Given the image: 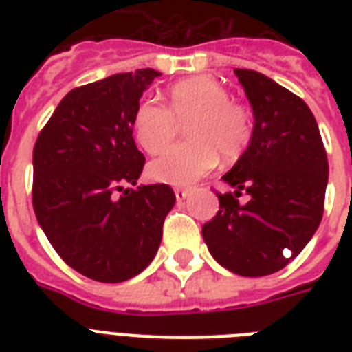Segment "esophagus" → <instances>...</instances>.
<instances>
[{
  "label": "esophagus",
  "mask_w": 352,
  "mask_h": 352,
  "mask_svg": "<svg viewBox=\"0 0 352 352\" xmlns=\"http://www.w3.org/2000/svg\"><path fill=\"white\" fill-rule=\"evenodd\" d=\"M173 192H175V197H177V201H179V203H181V201H184V199L190 195V190H184V188H175Z\"/></svg>",
  "instance_id": "obj_1"
}]
</instances>
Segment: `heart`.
<instances>
[{
  "instance_id": "obj_1",
  "label": "heart",
  "mask_w": 352,
  "mask_h": 352,
  "mask_svg": "<svg viewBox=\"0 0 352 352\" xmlns=\"http://www.w3.org/2000/svg\"><path fill=\"white\" fill-rule=\"evenodd\" d=\"M179 122L190 140L171 146L148 168L157 182L188 186L206 175L217 155L241 159L254 138L250 109L230 98L223 84L206 74L181 80L168 89V106L144 98L133 113V133L148 153H160L175 138Z\"/></svg>"
}]
</instances>
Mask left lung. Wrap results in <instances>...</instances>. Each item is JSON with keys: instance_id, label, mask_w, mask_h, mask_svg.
<instances>
[{"instance_id": "1", "label": "left lung", "mask_w": 352, "mask_h": 352, "mask_svg": "<svg viewBox=\"0 0 352 352\" xmlns=\"http://www.w3.org/2000/svg\"><path fill=\"white\" fill-rule=\"evenodd\" d=\"M254 109V138L223 181L219 212L203 226L204 243L223 267L248 278L287 267L322 223L327 151L316 118L300 96L252 69H234ZM246 189L251 201L239 205Z\"/></svg>"}]
</instances>
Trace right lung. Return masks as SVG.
Listing matches in <instances>:
<instances>
[{
	"instance_id": "add662e5",
	"label": "right lung",
	"mask_w": 352,
	"mask_h": 352,
	"mask_svg": "<svg viewBox=\"0 0 352 352\" xmlns=\"http://www.w3.org/2000/svg\"><path fill=\"white\" fill-rule=\"evenodd\" d=\"M157 76L146 67L74 87L36 138V219L69 267L100 283L148 267L175 204L168 184L135 188L146 159L135 146L133 113Z\"/></svg>"
}]
</instances>
